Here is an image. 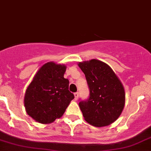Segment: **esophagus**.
Here are the masks:
<instances>
[{"label":"esophagus","instance_id":"34e87169","mask_svg":"<svg viewBox=\"0 0 151 151\" xmlns=\"http://www.w3.org/2000/svg\"><path fill=\"white\" fill-rule=\"evenodd\" d=\"M78 92H76V93H74V96H75V99L76 100H77L78 99Z\"/></svg>","mask_w":151,"mask_h":151}]
</instances>
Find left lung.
<instances>
[{
  "instance_id": "obj_1",
  "label": "left lung",
  "mask_w": 151,
  "mask_h": 151,
  "mask_svg": "<svg viewBox=\"0 0 151 151\" xmlns=\"http://www.w3.org/2000/svg\"><path fill=\"white\" fill-rule=\"evenodd\" d=\"M85 74L90 96L79 103L84 119L96 127H105L119 118L125 104L122 83L106 63L93 59L78 63Z\"/></svg>"
}]
</instances>
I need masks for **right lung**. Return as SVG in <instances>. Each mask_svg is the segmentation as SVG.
Instances as JSON below:
<instances>
[{
    "label": "right lung",
    "instance_id": "add662e5",
    "mask_svg": "<svg viewBox=\"0 0 151 151\" xmlns=\"http://www.w3.org/2000/svg\"><path fill=\"white\" fill-rule=\"evenodd\" d=\"M65 65L48 62L36 73L24 95L27 114L41 124H50L63 116L74 99L65 78Z\"/></svg>",
    "mask_w": 151,
    "mask_h": 151
}]
</instances>
